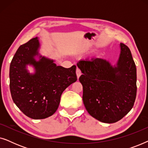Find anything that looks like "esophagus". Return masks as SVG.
Returning a JSON list of instances; mask_svg holds the SVG:
<instances>
[{"label": "esophagus", "instance_id": "obj_1", "mask_svg": "<svg viewBox=\"0 0 148 148\" xmlns=\"http://www.w3.org/2000/svg\"><path fill=\"white\" fill-rule=\"evenodd\" d=\"M76 75H77V79L79 78L81 75H82V72H81V71L78 68H77L76 69Z\"/></svg>", "mask_w": 148, "mask_h": 148}]
</instances>
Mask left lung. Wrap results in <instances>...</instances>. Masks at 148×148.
Here are the masks:
<instances>
[{"mask_svg":"<svg viewBox=\"0 0 148 148\" xmlns=\"http://www.w3.org/2000/svg\"><path fill=\"white\" fill-rule=\"evenodd\" d=\"M120 54L112 65L104 58L81 60L77 65L82 75L83 102L97 120L114 123L133 108L137 94V69L132 54L125 44H119Z\"/></svg>","mask_w":148,"mask_h":148,"instance_id":"left-lung-1","label":"left lung"}]
</instances>
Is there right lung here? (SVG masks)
<instances>
[{"instance_id":"right-lung-1","label":"right lung","mask_w":148,"mask_h":148,"mask_svg":"<svg viewBox=\"0 0 148 148\" xmlns=\"http://www.w3.org/2000/svg\"><path fill=\"white\" fill-rule=\"evenodd\" d=\"M39 38L20 46L10 64V90L15 104L33 119L52 116L65 89L75 82L76 66L66 69L40 53ZM34 69L30 73L28 66Z\"/></svg>"}]
</instances>
